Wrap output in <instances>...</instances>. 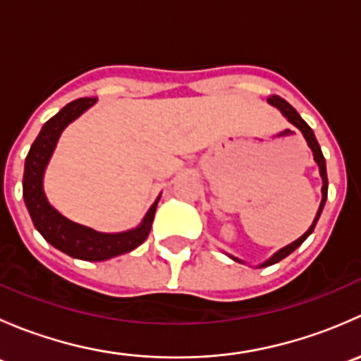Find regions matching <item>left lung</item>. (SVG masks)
<instances>
[{"instance_id":"8db88e82","label":"left lung","mask_w":361,"mask_h":361,"mask_svg":"<svg viewBox=\"0 0 361 361\" xmlns=\"http://www.w3.org/2000/svg\"><path fill=\"white\" fill-rule=\"evenodd\" d=\"M267 103L272 104V106L278 108V110L283 113V116H285V118L288 120L290 123H293V126L297 127V129L300 130L302 134H304L305 141H307L309 148H311L312 155H314L316 164H318V167H319V174H322V180H323V187H322V195H323V197H322V204H319V207H318V213H316V216H314V221H312L311 227L307 228V232H305L304 235H300V238H298L297 241H293L292 245H288V246H285V248H281L279 251H276V253L272 255V257L269 258V260H265L264 264H260V265H258V267H267V265L278 264L279 260H283V258L288 257L290 253H293V251L297 250L298 246H300L302 243H304L305 239L309 238V235H311V232L314 231V227H316V221L319 220V214H322L323 207H325L326 194H329V178H326V164H325V157H323L322 148H319V145H318V141H316V136H314V133H312L311 127H309L307 123H305L304 120H302V116L298 115L297 110H295L292 104L286 103V101L283 99V97H279V96H271V97H269V99H267ZM228 257H231L232 260L241 262V264H243V260H239V258L232 257V255H228Z\"/></svg>"}]
</instances>
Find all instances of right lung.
I'll return each mask as SVG.
<instances>
[{"mask_svg": "<svg viewBox=\"0 0 361 361\" xmlns=\"http://www.w3.org/2000/svg\"><path fill=\"white\" fill-rule=\"evenodd\" d=\"M94 103H96V97H80V99L71 101L49 122H45L25 157L23 195L36 231L54 248L61 250L73 258H80V260L103 262L108 258L118 257V255L129 253L137 248L141 243H145V239L150 234L160 195L157 201L152 204L140 227L130 228L127 232H118V234H104V232H97L85 225L75 224L63 216L56 207H52V204L47 199L45 190H43L45 167L56 150L61 133L66 129L68 123L78 118Z\"/></svg>", "mask_w": 361, "mask_h": 361, "instance_id": "right-lung-1", "label": "right lung"}]
</instances>
